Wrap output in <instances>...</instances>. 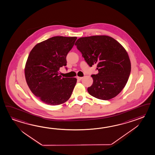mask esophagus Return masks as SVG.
<instances>
[{
  "mask_svg": "<svg viewBox=\"0 0 155 155\" xmlns=\"http://www.w3.org/2000/svg\"><path fill=\"white\" fill-rule=\"evenodd\" d=\"M82 79V77H79V76H78V77H77V79H78V80H81Z\"/></svg>",
  "mask_w": 155,
  "mask_h": 155,
  "instance_id": "esophagus-1",
  "label": "esophagus"
}]
</instances>
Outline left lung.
<instances>
[{
    "mask_svg": "<svg viewBox=\"0 0 155 155\" xmlns=\"http://www.w3.org/2000/svg\"><path fill=\"white\" fill-rule=\"evenodd\" d=\"M75 45L90 67L97 65L98 73L91 75L94 81L87 88L89 94L102 100L117 96L130 74V61L124 48L108 36L81 37Z\"/></svg>",
    "mask_w": 155,
    "mask_h": 155,
    "instance_id": "obj_1",
    "label": "left lung"
}]
</instances>
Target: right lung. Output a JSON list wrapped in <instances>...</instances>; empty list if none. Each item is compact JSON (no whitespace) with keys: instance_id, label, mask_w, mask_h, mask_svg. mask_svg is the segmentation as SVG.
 <instances>
[{"instance_id":"add662e5","label":"right lung","mask_w":155,"mask_h":155,"mask_svg":"<svg viewBox=\"0 0 155 155\" xmlns=\"http://www.w3.org/2000/svg\"><path fill=\"white\" fill-rule=\"evenodd\" d=\"M76 39L53 37L37 44L30 53L25 68L26 82L31 92L46 104L64 103L72 94L77 79L61 78L59 70L67 65V54Z\"/></svg>"}]
</instances>
